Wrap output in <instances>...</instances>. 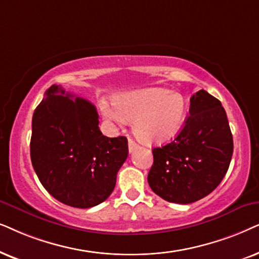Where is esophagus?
Here are the masks:
<instances>
[{
  "label": "esophagus",
  "instance_id": "esophagus-1",
  "mask_svg": "<svg viewBox=\"0 0 259 259\" xmlns=\"http://www.w3.org/2000/svg\"><path fill=\"white\" fill-rule=\"evenodd\" d=\"M127 147H129V153H134V151L139 148V144H137L134 140L130 139L129 142H127Z\"/></svg>",
  "mask_w": 259,
  "mask_h": 259
}]
</instances>
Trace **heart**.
I'll return each mask as SVG.
<instances>
[{
	"mask_svg": "<svg viewBox=\"0 0 259 259\" xmlns=\"http://www.w3.org/2000/svg\"><path fill=\"white\" fill-rule=\"evenodd\" d=\"M106 122L123 125L134 120V134L146 144H158L180 132L187 116L186 98L169 89L148 88L117 95L112 103L101 102Z\"/></svg>",
	"mask_w": 259,
	"mask_h": 259,
	"instance_id": "obj_1",
	"label": "heart"
}]
</instances>
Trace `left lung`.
Returning <instances> with one entry per match:
<instances>
[{"mask_svg": "<svg viewBox=\"0 0 259 259\" xmlns=\"http://www.w3.org/2000/svg\"><path fill=\"white\" fill-rule=\"evenodd\" d=\"M233 139L222 103L200 90L178 136L154 148L148 184L155 194L175 204H192L214 191L225 177Z\"/></svg>", "mask_w": 259, "mask_h": 259, "instance_id": "obj_1", "label": "left lung"}]
</instances>
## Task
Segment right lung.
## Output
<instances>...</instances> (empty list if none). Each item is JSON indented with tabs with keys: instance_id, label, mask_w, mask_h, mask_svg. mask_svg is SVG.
<instances>
[{
	"instance_id": "add662e5",
	"label": "right lung",
	"mask_w": 259,
	"mask_h": 259,
	"mask_svg": "<svg viewBox=\"0 0 259 259\" xmlns=\"http://www.w3.org/2000/svg\"><path fill=\"white\" fill-rule=\"evenodd\" d=\"M95 105L52 85L32 119L30 158L39 180L65 205L89 208L105 201L127 157V140L99 130Z\"/></svg>"
}]
</instances>
